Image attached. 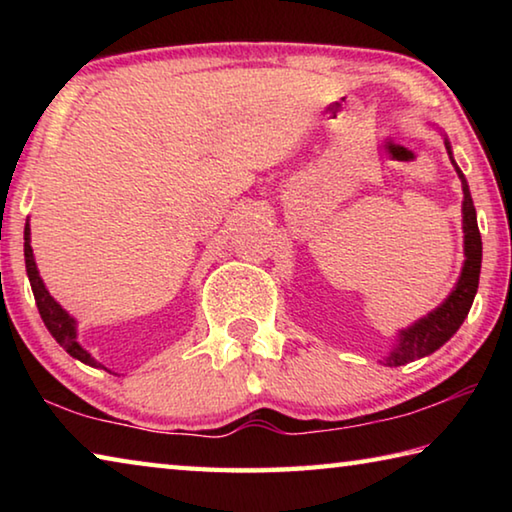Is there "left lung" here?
I'll return each instance as SVG.
<instances>
[{"label": "left lung", "mask_w": 512, "mask_h": 512, "mask_svg": "<svg viewBox=\"0 0 512 512\" xmlns=\"http://www.w3.org/2000/svg\"><path fill=\"white\" fill-rule=\"evenodd\" d=\"M445 149L449 153V160H452L454 169L461 178L463 185V232H465V262H463V271L461 277H458L454 291L449 293L447 300L443 305L436 307L424 318H420L418 323H413L411 327H406L397 336L395 348L391 354L381 361L384 366H404V363L415 361L420 357H427V354L436 352L440 345H445L452 336L456 334V329L463 325V320L470 311L476 289H479V273H481V232L479 225H476V210L472 203V194L470 187H467V180L463 176V171L458 169V164L454 162L452 155V146L445 140Z\"/></svg>", "instance_id": "left-lung-1"}]
</instances>
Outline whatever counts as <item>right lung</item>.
<instances>
[{
  "label": "right lung",
  "mask_w": 512,
  "mask_h": 512,
  "mask_svg": "<svg viewBox=\"0 0 512 512\" xmlns=\"http://www.w3.org/2000/svg\"><path fill=\"white\" fill-rule=\"evenodd\" d=\"M24 262H27V275H29V282L33 289V298H36L38 311H40L42 320H45V325L51 332V336L58 341L60 348H65L69 357L88 363V366H92V368H103L101 363L94 359L79 341H76V320L69 316L67 311L60 307L58 302L49 296V291L45 289V282H42V277L38 273L36 259H33L29 223L24 225ZM103 370H108V368H103Z\"/></svg>",
  "instance_id": "1"
}]
</instances>
